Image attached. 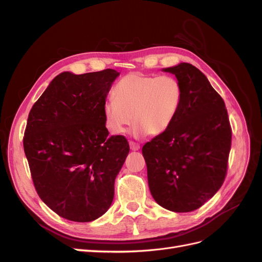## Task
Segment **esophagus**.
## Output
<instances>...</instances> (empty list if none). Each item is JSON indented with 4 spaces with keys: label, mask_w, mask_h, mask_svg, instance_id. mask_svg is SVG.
I'll list each match as a JSON object with an SVG mask.
<instances>
[{
    "label": "esophagus",
    "mask_w": 262,
    "mask_h": 262,
    "mask_svg": "<svg viewBox=\"0 0 262 262\" xmlns=\"http://www.w3.org/2000/svg\"><path fill=\"white\" fill-rule=\"evenodd\" d=\"M129 145H130V148H131L132 150H139V149H140V145H139L138 143H136V142L130 141V142H129Z\"/></svg>",
    "instance_id": "34e87169"
}]
</instances>
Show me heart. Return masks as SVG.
<instances>
[{
	"mask_svg": "<svg viewBox=\"0 0 262 262\" xmlns=\"http://www.w3.org/2000/svg\"><path fill=\"white\" fill-rule=\"evenodd\" d=\"M182 87L172 76L133 72L123 76L105 101V122L113 134H122L134 121L133 134L160 136L169 129L179 113Z\"/></svg>",
	"mask_w": 262,
	"mask_h": 262,
	"instance_id": "1",
	"label": "heart"
}]
</instances>
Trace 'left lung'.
<instances>
[{"label":"left lung","mask_w":262,"mask_h":262,"mask_svg":"<svg viewBox=\"0 0 262 262\" xmlns=\"http://www.w3.org/2000/svg\"><path fill=\"white\" fill-rule=\"evenodd\" d=\"M182 87L179 113L169 129L142 148L149 191L166 210L191 212L223 185L232 130L224 100L199 69L181 62L163 69Z\"/></svg>","instance_id":"8db88e82"}]
</instances>
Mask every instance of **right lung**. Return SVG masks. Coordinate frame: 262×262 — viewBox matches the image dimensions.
I'll return each mask as SVG.
<instances>
[{"mask_svg":"<svg viewBox=\"0 0 262 262\" xmlns=\"http://www.w3.org/2000/svg\"><path fill=\"white\" fill-rule=\"evenodd\" d=\"M119 74L62 72L29 113L23 143L31 178L40 199L63 219L92 222L113 203L130 150L124 137L108 136L102 112Z\"/></svg>","mask_w":262,"mask_h":262,"instance_id":"add662e5","label":"right lung"}]
</instances>
